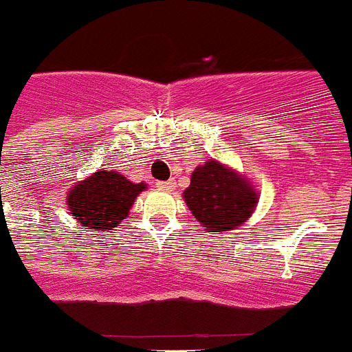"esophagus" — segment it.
Instances as JSON below:
<instances>
[{
  "instance_id": "34e87169",
  "label": "esophagus",
  "mask_w": 352,
  "mask_h": 352,
  "mask_svg": "<svg viewBox=\"0 0 352 352\" xmlns=\"http://www.w3.org/2000/svg\"><path fill=\"white\" fill-rule=\"evenodd\" d=\"M157 186L160 188V190H170L174 186V182L173 179H169V182H158Z\"/></svg>"
}]
</instances>
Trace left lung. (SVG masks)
Segmentation results:
<instances>
[{
	"label": "left lung",
	"instance_id": "left-lung-1",
	"mask_svg": "<svg viewBox=\"0 0 352 352\" xmlns=\"http://www.w3.org/2000/svg\"><path fill=\"white\" fill-rule=\"evenodd\" d=\"M186 206L210 232L232 231L254 213L257 194L250 183L210 160L192 173L190 186L183 192Z\"/></svg>",
	"mask_w": 352,
	"mask_h": 352
}]
</instances>
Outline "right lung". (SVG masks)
Instances as JSON below:
<instances>
[{
    "mask_svg": "<svg viewBox=\"0 0 352 352\" xmlns=\"http://www.w3.org/2000/svg\"><path fill=\"white\" fill-rule=\"evenodd\" d=\"M144 188V183H132L113 170H98L72 188L67 204L84 229H113Z\"/></svg>",
    "mask_w": 352,
    "mask_h": 352,
    "instance_id": "obj_1",
    "label": "right lung"
}]
</instances>
